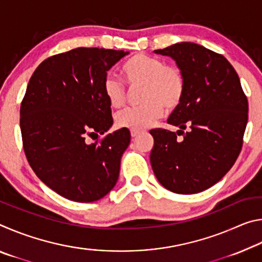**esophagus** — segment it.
I'll use <instances>...</instances> for the list:
<instances>
[{
    "label": "esophagus",
    "mask_w": 262,
    "mask_h": 262,
    "mask_svg": "<svg viewBox=\"0 0 262 262\" xmlns=\"http://www.w3.org/2000/svg\"><path fill=\"white\" fill-rule=\"evenodd\" d=\"M139 134H140V130H130L132 137H136Z\"/></svg>",
    "instance_id": "1"
}]
</instances>
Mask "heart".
Returning a JSON list of instances; mask_svg holds the SVG:
<instances>
[{
	"mask_svg": "<svg viewBox=\"0 0 262 262\" xmlns=\"http://www.w3.org/2000/svg\"><path fill=\"white\" fill-rule=\"evenodd\" d=\"M121 73L129 89L141 88L142 106L125 108L115 115L118 127L145 129L163 117L164 108L171 112L183 101L186 81L183 69L177 63H165L159 57L137 53L122 64ZM101 89L110 106L119 108L125 105L127 91L113 75H106Z\"/></svg>",
	"mask_w": 262,
	"mask_h": 262,
	"instance_id": "1",
	"label": "heart"
}]
</instances>
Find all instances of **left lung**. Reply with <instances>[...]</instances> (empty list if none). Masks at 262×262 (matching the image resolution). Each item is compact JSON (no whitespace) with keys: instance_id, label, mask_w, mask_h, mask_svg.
<instances>
[{"instance_id":"1","label":"left lung","mask_w":262,"mask_h":262,"mask_svg":"<svg viewBox=\"0 0 262 262\" xmlns=\"http://www.w3.org/2000/svg\"><path fill=\"white\" fill-rule=\"evenodd\" d=\"M155 53L176 60L186 89L183 101L167 119L183 130H150L154 173L173 193L202 192L223 178L241 154L247 97L232 64L219 53L194 42L174 43ZM180 132L184 139L177 140Z\"/></svg>"}]
</instances>
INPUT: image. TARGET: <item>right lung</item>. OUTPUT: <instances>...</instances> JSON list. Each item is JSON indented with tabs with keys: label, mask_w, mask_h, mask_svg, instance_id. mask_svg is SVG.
Here are the masks:
<instances>
[{
	"label": "right lung",
	"mask_w": 262,
	"mask_h": 262,
	"mask_svg": "<svg viewBox=\"0 0 262 262\" xmlns=\"http://www.w3.org/2000/svg\"><path fill=\"white\" fill-rule=\"evenodd\" d=\"M126 54L96 47L55 54L38 66L26 88L19 118L26 159L43 184L72 201L99 200L118 181L129 130L121 128L92 143L88 137L112 126L101 85Z\"/></svg>",
	"instance_id": "obj_1"
}]
</instances>
